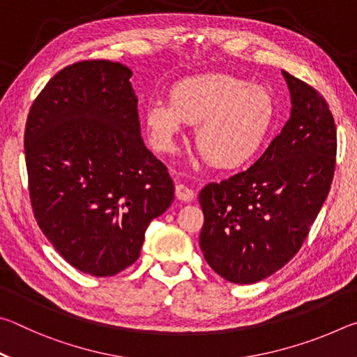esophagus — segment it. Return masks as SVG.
Listing matches in <instances>:
<instances>
[{"mask_svg":"<svg viewBox=\"0 0 357 357\" xmlns=\"http://www.w3.org/2000/svg\"><path fill=\"white\" fill-rule=\"evenodd\" d=\"M176 197L178 200L184 202V203H189L193 200V197H195V193L190 189V187H187L185 184H176Z\"/></svg>","mask_w":357,"mask_h":357,"instance_id":"esophagus-1","label":"esophagus"}]
</instances>
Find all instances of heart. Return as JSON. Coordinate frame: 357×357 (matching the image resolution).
<instances>
[{"instance_id":"heart-1","label":"heart","mask_w":357,"mask_h":357,"mask_svg":"<svg viewBox=\"0 0 357 357\" xmlns=\"http://www.w3.org/2000/svg\"><path fill=\"white\" fill-rule=\"evenodd\" d=\"M273 96L239 77L206 74L174 84L170 102L154 100L146 108L151 142L173 153L183 126L195 128V144L215 168H236L255 155L274 123Z\"/></svg>"}]
</instances>
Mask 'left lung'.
Listing matches in <instances>:
<instances>
[{
    "mask_svg": "<svg viewBox=\"0 0 357 357\" xmlns=\"http://www.w3.org/2000/svg\"><path fill=\"white\" fill-rule=\"evenodd\" d=\"M291 116L249 170L200 192V247L228 282L255 283L299 252L334 178L337 129L326 99L283 70Z\"/></svg>",
    "mask_w": 357,
    "mask_h": 357,
    "instance_id": "8db88e82",
    "label": "left lung"
}]
</instances>
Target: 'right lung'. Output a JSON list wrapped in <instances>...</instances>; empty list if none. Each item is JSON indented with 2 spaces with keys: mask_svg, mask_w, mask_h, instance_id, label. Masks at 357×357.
<instances>
[{
  "mask_svg": "<svg viewBox=\"0 0 357 357\" xmlns=\"http://www.w3.org/2000/svg\"><path fill=\"white\" fill-rule=\"evenodd\" d=\"M129 68L89 59L58 72L25 128L33 213L66 261L108 277L140 257L151 220L174 200L167 167L144 146Z\"/></svg>",
  "mask_w": 357,
  "mask_h": 357,
  "instance_id": "right-lung-1",
  "label": "right lung"
}]
</instances>
